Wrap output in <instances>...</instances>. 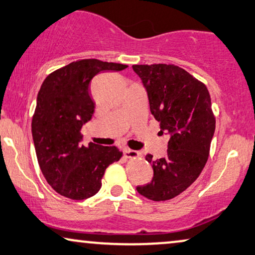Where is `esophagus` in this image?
<instances>
[{"instance_id": "34e87169", "label": "esophagus", "mask_w": 255, "mask_h": 255, "mask_svg": "<svg viewBox=\"0 0 255 255\" xmlns=\"http://www.w3.org/2000/svg\"><path fill=\"white\" fill-rule=\"evenodd\" d=\"M124 156L126 157V158H136V157L139 156V152L135 151V150L125 149L124 150Z\"/></svg>"}]
</instances>
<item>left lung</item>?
Here are the masks:
<instances>
[{
    "mask_svg": "<svg viewBox=\"0 0 255 255\" xmlns=\"http://www.w3.org/2000/svg\"><path fill=\"white\" fill-rule=\"evenodd\" d=\"M132 70L148 93L160 132L170 137L166 157L153 159L146 155L152 165V180L136 189L152 201L173 199L198 179L208 160L216 125L209 91L174 64H135Z\"/></svg>",
    "mask_w": 255,
    "mask_h": 255,
    "instance_id": "left-lung-1",
    "label": "left lung"
}]
</instances>
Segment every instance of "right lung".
Wrapping results in <instances>:
<instances>
[{"mask_svg": "<svg viewBox=\"0 0 255 255\" xmlns=\"http://www.w3.org/2000/svg\"><path fill=\"white\" fill-rule=\"evenodd\" d=\"M128 66L96 59L75 61L49 74L41 84L32 118V136L40 170L51 187L71 200L98 193L110 164L123 156L117 146L81 144V129L91 120L92 78Z\"/></svg>", "mask_w": 255, "mask_h": 255, "instance_id": "right-lung-1", "label": "right lung"}]
</instances>
